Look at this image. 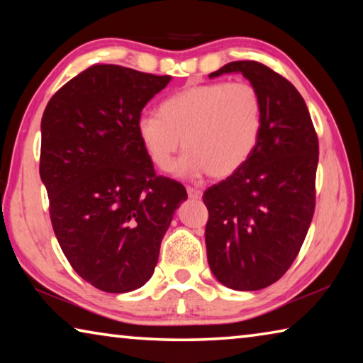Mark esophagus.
<instances>
[{
  "mask_svg": "<svg viewBox=\"0 0 363 363\" xmlns=\"http://www.w3.org/2000/svg\"><path fill=\"white\" fill-rule=\"evenodd\" d=\"M187 194H189V199H194V200L201 199V190L200 189L187 187Z\"/></svg>",
  "mask_w": 363,
  "mask_h": 363,
  "instance_id": "obj_1",
  "label": "esophagus"
}]
</instances>
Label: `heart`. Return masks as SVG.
Masks as SVG:
<instances>
[{
  "mask_svg": "<svg viewBox=\"0 0 363 363\" xmlns=\"http://www.w3.org/2000/svg\"><path fill=\"white\" fill-rule=\"evenodd\" d=\"M262 113V97L248 82L195 84L168 96L158 115L139 116L136 136L160 171L171 169L184 143L179 173L227 177L256 150Z\"/></svg>",
  "mask_w": 363,
  "mask_h": 363,
  "instance_id": "heart-1",
  "label": "heart"
}]
</instances>
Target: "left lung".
<instances>
[{
  "mask_svg": "<svg viewBox=\"0 0 363 363\" xmlns=\"http://www.w3.org/2000/svg\"><path fill=\"white\" fill-rule=\"evenodd\" d=\"M240 72L262 97V131L253 155L205 190L208 264L238 291L266 288L296 259L315 210L318 139L298 89L256 60H237L210 78Z\"/></svg>",
  "mask_w": 363,
  "mask_h": 363,
  "instance_id": "obj_1",
  "label": "left lung"
}]
</instances>
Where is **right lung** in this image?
I'll use <instances>...</instances> for the list:
<instances>
[{
	"instance_id": "1",
	"label": "right lung",
	"mask_w": 363,
	"mask_h": 363,
	"mask_svg": "<svg viewBox=\"0 0 363 363\" xmlns=\"http://www.w3.org/2000/svg\"><path fill=\"white\" fill-rule=\"evenodd\" d=\"M169 75L96 64L65 83L41 118L40 176L49 216L73 270L107 293L143 286L181 182L157 176L136 136V121Z\"/></svg>"
}]
</instances>
